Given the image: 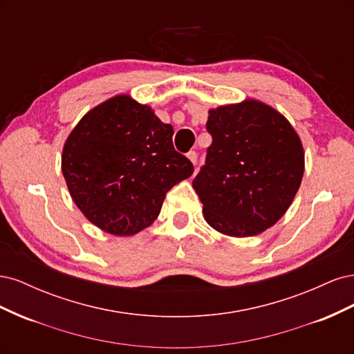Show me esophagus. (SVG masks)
<instances>
[{"mask_svg":"<svg viewBox=\"0 0 354 354\" xmlns=\"http://www.w3.org/2000/svg\"><path fill=\"white\" fill-rule=\"evenodd\" d=\"M187 158L190 159V162L194 164V165L198 162V153H196L195 151H190V152H187Z\"/></svg>","mask_w":354,"mask_h":354,"instance_id":"esophagus-1","label":"esophagus"}]
</instances>
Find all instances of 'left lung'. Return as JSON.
<instances>
[{
    "label": "left lung",
    "mask_w": 354,
    "mask_h": 354,
    "mask_svg": "<svg viewBox=\"0 0 354 354\" xmlns=\"http://www.w3.org/2000/svg\"><path fill=\"white\" fill-rule=\"evenodd\" d=\"M212 143L194 178L211 227L254 236L279 220L301 185L303 145L286 118L257 100L209 111Z\"/></svg>",
    "instance_id": "8db88e82"
}]
</instances>
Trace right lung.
I'll use <instances>...</instances> for the list:
<instances>
[{"label":"right lung","instance_id":"right-lung-1","mask_svg":"<svg viewBox=\"0 0 354 354\" xmlns=\"http://www.w3.org/2000/svg\"><path fill=\"white\" fill-rule=\"evenodd\" d=\"M174 130L146 104L116 95L91 109L63 147L71 196L93 224L131 236L156 220L167 192L194 173Z\"/></svg>","mask_w":354,"mask_h":354}]
</instances>
